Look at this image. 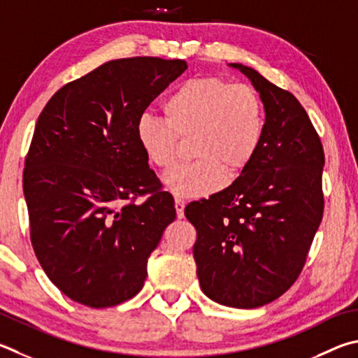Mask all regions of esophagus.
<instances>
[{
  "label": "esophagus",
  "instance_id": "esophagus-1",
  "mask_svg": "<svg viewBox=\"0 0 358 358\" xmlns=\"http://www.w3.org/2000/svg\"><path fill=\"white\" fill-rule=\"evenodd\" d=\"M175 210H177L178 219H183L185 216V201L180 199H175Z\"/></svg>",
  "mask_w": 358,
  "mask_h": 358
}]
</instances>
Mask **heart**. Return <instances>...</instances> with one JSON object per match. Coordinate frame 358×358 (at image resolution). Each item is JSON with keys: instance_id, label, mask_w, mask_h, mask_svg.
Masks as SVG:
<instances>
[{"instance_id": "obj_1", "label": "heart", "mask_w": 358, "mask_h": 358, "mask_svg": "<svg viewBox=\"0 0 358 358\" xmlns=\"http://www.w3.org/2000/svg\"><path fill=\"white\" fill-rule=\"evenodd\" d=\"M164 120L142 115L136 138L147 161L162 172L178 162L181 142L189 141V164L169 173L164 183L183 199L216 192L244 172L262 144L264 106L257 89L206 75L185 81L162 103Z\"/></svg>"}]
</instances>
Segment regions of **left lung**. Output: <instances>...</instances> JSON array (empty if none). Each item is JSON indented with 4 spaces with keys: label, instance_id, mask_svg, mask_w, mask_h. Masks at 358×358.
Here are the masks:
<instances>
[{
    "label": "left lung",
    "instance_id": "8db88e82",
    "mask_svg": "<svg viewBox=\"0 0 358 358\" xmlns=\"http://www.w3.org/2000/svg\"><path fill=\"white\" fill-rule=\"evenodd\" d=\"M264 103L255 158L210 199L191 201L192 247L201 291L235 308H257L287 292L307 262L324 213V148L303 106L257 70L235 64Z\"/></svg>",
    "mask_w": 358,
    "mask_h": 358
}]
</instances>
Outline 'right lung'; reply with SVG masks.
Wrapping results in <instances>:
<instances>
[{"label":"right lung","instance_id":"add662e5","mask_svg":"<svg viewBox=\"0 0 358 358\" xmlns=\"http://www.w3.org/2000/svg\"><path fill=\"white\" fill-rule=\"evenodd\" d=\"M186 69L150 56L109 61L62 86L38 115L23 171L29 236L71 301L114 307L144 287L148 257L177 213L136 125Z\"/></svg>","mask_w":358,"mask_h":358}]
</instances>
